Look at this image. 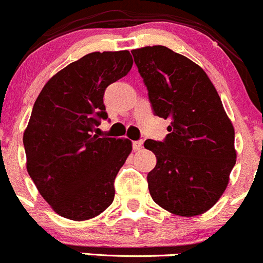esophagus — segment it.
Masks as SVG:
<instances>
[{"label":"esophagus","instance_id":"1","mask_svg":"<svg viewBox=\"0 0 263 263\" xmlns=\"http://www.w3.org/2000/svg\"><path fill=\"white\" fill-rule=\"evenodd\" d=\"M133 148H134V151H140L143 148V142L142 140H135V142H133Z\"/></svg>","mask_w":263,"mask_h":263}]
</instances>
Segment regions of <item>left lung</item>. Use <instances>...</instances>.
Wrapping results in <instances>:
<instances>
[{"mask_svg": "<svg viewBox=\"0 0 263 263\" xmlns=\"http://www.w3.org/2000/svg\"><path fill=\"white\" fill-rule=\"evenodd\" d=\"M157 116L171 119L163 142L145 140L157 158L147 176L153 201L193 217L216 204L236 162L235 133L216 88L199 65L165 46L133 49Z\"/></svg>", "mask_w": 263, "mask_h": 263, "instance_id": "1", "label": "left lung"}]
</instances>
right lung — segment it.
<instances>
[{"instance_id":"1","label":"right lung","mask_w":263,"mask_h":263,"mask_svg":"<svg viewBox=\"0 0 263 263\" xmlns=\"http://www.w3.org/2000/svg\"><path fill=\"white\" fill-rule=\"evenodd\" d=\"M129 51L92 52L44 84L23 135L27 170L60 216L93 219L114 201V180L132 152L129 139L93 134L107 119L105 89L130 71Z\"/></svg>"}]
</instances>
